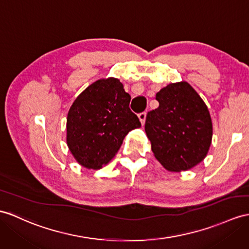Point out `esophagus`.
<instances>
[{"instance_id":"esophagus-1","label":"esophagus","mask_w":249,"mask_h":249,"mask_svg":"<svg viewBox=\"0 0 249 249\" xmlns=\"http://www.w3.org/2000/svg\"><path fill=\"white\" fill-rule=\"evenodd\" d=\"M145 116H147V114H145L144 112L141 113L138 115V118H139V121H141V124L143 125L144 124V121H145Z\"/></svg>"}]
</instances>
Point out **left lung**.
<instances>
[{"label": "left lung", "instance_id": "obj_1", "mask_svg": "<svg viewBox=\"0 0 249 249\" xmlns=\"http://www.w3.org/2000/svg\"><path fill=\"white\" fill-rule=\"evenodd\" d=\"M159 107L145 117L144 131L155 159L170 172L203 161L212 141L207 106L187 81L168 84L156 94Z\"/></svg>", "mask_w": 249, "mask_h": 249}]
</instances>
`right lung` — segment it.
I'll return each mask as SVG.
<instances>
[{
  "label": "right lung",
  "instance_id": "obj_1",
  "mask_svg": "<svg viewBox=\"0 0 249 249\" xmlns=\"http://www.w3.org/2000/svg\"><path fill=\"white\" fill-rule=\"evenodd\" d=\"M131 96L114 77L101 78L78 95L66 118V143L79 165L98 170L107 165L128 133L142 124Z\"/></svg>",
  "mask_w": 249,
  "mask_h": 249
}]
</instances>
